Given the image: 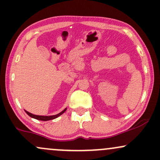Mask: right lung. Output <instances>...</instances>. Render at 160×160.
Wrapping results in <instances>:
<instances>
[{"label": "right lung", "mask_w": 160, "mask_h": 160, "mask_svg": "<svg viewBox=\"0 0 160 160\" xmlns=\"http://www.w3.org/2000/svg\"><path fill=\"white\" fill-rule=\"evenodd\" d=\"M67 110V108L63 110L62 112H60V113L57 114V115H50V116H43V115H33V114L30 113V112L26 111V113L28 114V115H29V116L33 118H36L37 119V120H40V121H49V120H52V119H54L56 118H58V116H60L61 115H62L63 113H64V112H65Z\"/></svg>", "instance_id": "right-lung-1"}]
</instances>
